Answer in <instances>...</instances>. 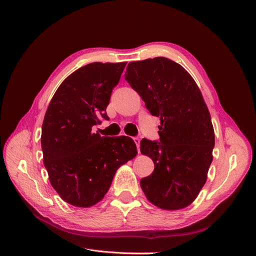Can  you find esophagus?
I'll return each instance as SVG.
<instances>
[{
	"mask_svg": "<svg viewBox=\"0 0 256 256\" xmlns=\"http://www.w3.org/2000/svg\"><path fill=\"white\" fill-rule=\"evenodd\" d=\"M134 143H136V145L138 152H140V141H141V138H138V136H134Z\"/></svg>",
	"mask_w": 256,
	"mask_h": 256,
	"instance_id": "34e87169",
	"label": "esophagus"
}]
</instances>
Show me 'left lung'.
<instances>
[{"label": "left lung", "instance_id": "8db88e82", "mask_svg": "<svg viewBox=\"0 0 256 256\" xmlns=\"http://www.w3.org/2000/svg\"><path fill=\"white\" fill-rule=\"evenodd\" d=\"M125 79L161 122L159 142L141 141V152L154 164L152 174L141 180V188L162 209L187 207L206 182L214 146L202 92L184 67L166 58L131 62Z\"/></svg>", "mask_w": 256, "mask_h": 256}]
</instances>
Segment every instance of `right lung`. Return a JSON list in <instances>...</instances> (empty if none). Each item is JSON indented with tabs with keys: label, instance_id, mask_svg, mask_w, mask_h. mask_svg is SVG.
<instances>
[{
	"label": "right lung",
	"instance_id": "add662e5",
	"mask_svg": "<svg viewBox=\"0 0 256 256\" xmlns=\"http://www.w3.org/2000/svg\"><path fill=\"white\" fill-rule=\"evenodd\" d=\"M127 63H92L63 81L46 112L42 148L49 180L65 202L90 207L102 200L122 164L138 154L129 136H100L92 127L106 109Z\"/></svg>",
	"mask_w": 256,
	"mask_h": 256
}]
</instances>
